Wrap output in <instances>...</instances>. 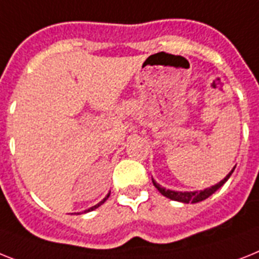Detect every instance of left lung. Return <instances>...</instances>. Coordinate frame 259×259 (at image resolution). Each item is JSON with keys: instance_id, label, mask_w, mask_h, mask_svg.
Listing matches in <instances>:
<instances>
[{"instance_id": "1", "label": "left lung", "mask_w": 259, "mask_h": 259, "mask_svg": "<svg viewBox=\"0 0 259 259\" xmlns=\"http://www.w3.org/2000/svg\"><path fill=\"white\" fill-rule=\"evenodd\" d=\"M236 169V166L233 168L232 172L228 175V176L224 179V180L220 181L219 184H215V185H213V187L210 188H206V189H204V191H196V192H175V191H169V189H165V188H163L161 185H159V184L156 183L155 180L152 179V183L153 185H155L156 188H157V191L160 192V193L163 194V196H165V197L170 198V200H175V201H180V202H184V204H189V202H192V204H194V202H200L202 201V200H205V198H208L209 196H211V194L214 193L217 189H220V188L224 185V184L228 181V179H229L230 176H232L233 170Z\"/></svg>"}]
</instances>
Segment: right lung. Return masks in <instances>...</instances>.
<instances>
[{
  "label": "right lung",
  "instance_id": "right-lung-1",
  "mask_svg": "<svg viewBox=\"0 0 259 259\" xmlns=\"http://www.w3.org/2000/svg\"><path fill=\"white\" fill-rule=\"evenodd\" d=\"M108 197H110V193L107 194L106 197H104V198H103V200H102V201H100V202H99V204H96V205H94L93 208H90V209H87V210H84V213H86V211H90V210H94V209H96V208H99L100 205L103 204V202H104V201H106V200H107V198H108Z\"/></svg>",
  "mask_w": 259,
  "mask_h": 259
}]
</instances>
